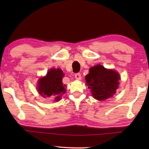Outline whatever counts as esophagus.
Instances as JSON below:
<instances>
[{
  "label": "esophagus",
  "instance_id": "1",
  "mask_svg": "<svg viewBox=\"0 0 149 149\" xmlns=\"http://www.w3.org/2000/svg\"><path fill=\"white\" fill-rule=\"evenodd\" d=\"M74 78L77 79V80H81V75L80 73H77L74 75Z\"/></svg>",
  "mask_w": 149,
  "mask_h": 149
}]
</instances>
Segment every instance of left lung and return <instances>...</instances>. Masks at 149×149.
<instances>
[{
    "label": "left lung",
    "mask_w": 149,
    "mask_h": 149,
    "mask_svg": "<svg viewBox=\"0 0 149 149\" xmlns=\"http://www.w3.org/2000/svg\"><path fill=\"white\" fill-rule=\"evenodd\" d=\"M119 79V73L113 70H107L100 64L91 67L89 74L85 76L88 88L93 97L98 100H104L115 94Z\"/></svg>",
    "instance_id": "8db88e82"
}]
</instances>
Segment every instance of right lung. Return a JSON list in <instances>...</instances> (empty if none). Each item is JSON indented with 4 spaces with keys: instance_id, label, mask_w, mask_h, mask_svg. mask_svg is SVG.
Wrapping results in <instances>:
<instances>
[{
    "instance_id": "right-lung-1",
    "label": "right lung",
    "mask_w": 149,
    "mask_h": 149,
    "mask_svg": "<svg viewBox=\"0 0 149 149\" xmlns=\"http://www.w3.org/2000/svg\"><path fill=\"white\" fill-rule=\"evenodd\" d=\"M64 74L60 68H52L46 77L38 80V91L42 97H51L55 101H59L66 89L63 85L62 78Z\"/></svg>"
}]
</instances>
